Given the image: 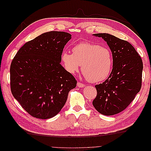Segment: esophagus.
Segmentation results:
<instances>
[{
	"mask_svg": "<svg viewBox=\"0 0 151 151\" xmlns=\"http://www.w3.org/2000/svg\"><path fill=\"white\" fill-rule=\"evenodd\" d=\"M77 86L79 87V88H84L85 86V84L81 83H77Z\"/></svg>",
	"mask_w": 151,
	"mask_h": 151,
	"instance_id": "obj_1",
	"label": "esophagus"
}]
</instances>
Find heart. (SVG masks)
<instances>
[{
	"label": "heart",
	"mask_w": 151,
	"mask_h": 151,
	"mask_svg": "<svg viewBox=\"0 0 151 151\" xmlns=\"http://www.w3.org/2000/svg\"><path fill=\"white\" fill-rule=\"evenodd\" d=\"M72 52V54L64 51L61 55L63 67L70 74H75L82 65V73L91 83L103 81L110 74L113 58L109 48L95 43L81 42L73 47Z\"/></svg>",
	"instance_id": "b5f03b06"
}]
</instances>
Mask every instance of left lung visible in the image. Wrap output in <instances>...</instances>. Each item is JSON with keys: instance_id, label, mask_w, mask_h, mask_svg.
Returning <instances> with one entry per match:
<instances>
[{"instance_id": "1", "label": "left lung", "mask_w": 151, "mask_h": 151, "mask_svg": "<svg viewBox=\"0 0 151 151\" xmlns=\"http://www.w3.org/2000/svg\"><path fill=\"white\" fill-rule=\"evenodd\" d=\"M94 35L106 42L112 52L113 65L108 78L95 86L97 95L93 104L102 115H113L126 109L140 91L143 63L129 42L108 33Z\"/></svg>"}]
</instances>
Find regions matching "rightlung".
Listing matches in <instances>:
<instances>
[{
  "mask_svg": "<svg viewBox=\"0 0 151 151\" xmlns=\"http://www.w3.org/2000/svg\"><path fill=\"white\" fill-rule=\"evenodd\" d=\"M71 35L63 31L43 33L26 43L10 67L11 90L32 116L48 119L60 111L77 81L61 64V55Z\"/></svg>",
  "mask_w": 151,
  "mask_h": 151,
  "instance_id": "right-lung-1",
  "label": "right lung"
}]
</instances>
